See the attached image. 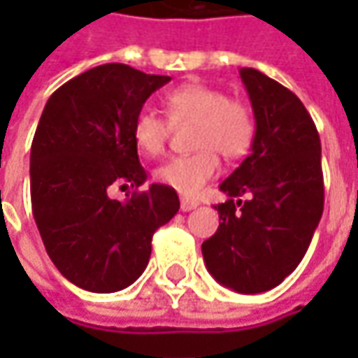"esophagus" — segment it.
Masks as SVG:
<instances>
[{"mask_svg": "<svg viewBox=\"0 0 358 358\" xmlns=\"http://www.w3.org/2000/svg\"><path fill=\"white\" fill-rule=\"evenodd\" d=\"M197 207H199V201L187 199V197L181 199V211H193V209H197Z\"/></svg>", "mask_w": 358, "mask_h": 358, "instance_id": "esophagus-1", "label": "esophagus"}]
</instances>
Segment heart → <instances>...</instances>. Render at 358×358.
Listing matches in <instances>:
<instances>
[{
  "mask_svg": "<svg viewBox=\"0 0 358 358\" xmlns=\"http://www.w3.org/2000/svg\"><path fill=\"white\" fill-rule=\"evenodd\" d=\"M165 109L171 121H195L191 155L165 161L155 169V179L173 191L195 197L219 173V157L241 159L253 143L255 117L251 107L227 97L215 85L187 81L165 95ZM169 123L153 111H141L133 121V141L147 157H157L167 143Z\"/></svg>",
  "mask_w": 358,
  "mask_h": 358,
  "instance_id": "heart-1",
  "label": "heart"
}]
</instances>
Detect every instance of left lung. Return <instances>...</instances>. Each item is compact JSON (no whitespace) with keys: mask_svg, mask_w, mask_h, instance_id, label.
<instances>
[{"mask_svg":"<svg viewBox=\"0 0 358 358\" xmlns=\"http://www.w3.org/2000/svg\"><path fill=\"white\" fill-rule=\"evenodd\" d=\"M255 113L249 157L221 183L219 229L201 245L215 281L255 295L281 285L309 249L324 205L321 139L293 91L245 67Z\"/></svg>","mask_w":358,"mask_h":358,"instance_id":"1","label":"left lung"}]
</instances>
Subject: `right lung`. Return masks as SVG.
I'll use <instances>...</instances> for the list:
<instances>
[{
	"mask_svg": "<svg viewBox=\"0 0 358 358\" xmlns=\"http://www.w3.org/2000/svg\"><path fill=\"white\" fill-rule=\"evenodd\" d=\"M169 81L105 63L63 83L41 113L29 165L35 225L53 265L85 291L115 293L137 281L153 233L179 211L177 193L157 183L131 199L111 197L113 187L145 183L133 121Z\"/></svg>",
	"mask_w": 358,
	"mask_h": 358,
	"instance_id": "1",
	"label": "right lung"
}]
</instances>
